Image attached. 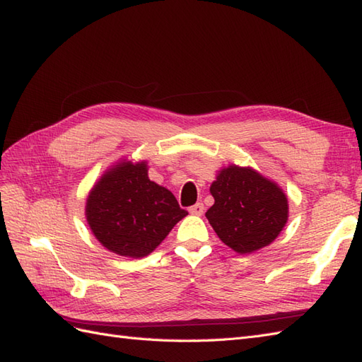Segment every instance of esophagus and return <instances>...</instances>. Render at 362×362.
<instances>
[{
    "instance_id": "34e87169",
    "label": "esophagus",
    "mask_w": 362,
    "mask_h": 362,
    "mask_svg": "<svg viewBox=\"0 0 362 362\" xmlns=\"http://www.w3.org/2000/svg\"><path fill=\"white\" fill-rule=\"evenodd\" d=\"M189 211L192 215H195V216H201L202 214H204V206H202V202H197L195 206H192L190 209H189Z\"/></svg>"
}]
</instances>
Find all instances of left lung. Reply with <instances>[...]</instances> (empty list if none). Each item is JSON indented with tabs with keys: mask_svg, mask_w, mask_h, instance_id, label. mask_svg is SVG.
<instances>
[{
	"mask_svg": "<svg viewBox=\"0 0 362 362\" xmlns=\"http://www.w3.org/2000/svg\"><path fill=\"white\" fill-rule=\"evenodd\" d=\"M206 216L218 238L236 253L272 244L288 221V199L276 181L253 167L228 164L216 172Z\"/></svg>",
	"mask_w": 362,
	"mask_h": 362,
	"instance_id": "8db88e82",
	"label": "left lung"
}]
</instances>
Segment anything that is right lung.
Returning a JSON list of instances; mask_svg holds the SVG:
<instances>
[{
	"mask_svg": "<svg viewBox=\"0 0 362 362\" xmlns=\"http://www.w3.org/2000/svg\"><path fill=\"white\" fill-rule=\"evenodd\" d=\"M187 215L173 193L148 178L146 160L122 156L104 170L86 199V221L103 247L144 258Z\"/></svg>",
	"mask_w": 362,
	"mask_h": 362,
	"instance_id": "obj_1",
	"label": "right lung"
}]
</instances>
